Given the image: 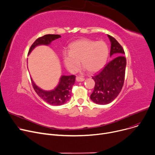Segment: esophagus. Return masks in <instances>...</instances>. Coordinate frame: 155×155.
<instances>
[{"label": "esophagus", "mask_w": 155, "mask_h": 155, "mask_svg": "<svg viewBox=\"0 0 155 155\" xmlns=\"http://www.w3.org/2000/svg\"><path fill=\"white\" fill-rule=\"evenodd\" d=\"M76 80H77V81H83L85 80V78L83 77H77Z\"/></svg>", "instance_id": "1"}]
</instances>
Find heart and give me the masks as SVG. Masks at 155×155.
<instances>
[{
	"instance_id": "b5f03b06",
	"label": "heart",
	"mask_w": 155,
	"mask_h": 155,
	"mask_svg": "<svg viewBox=\"0 0 155 155\" xmlns=\"http://www.w3.org/2000/svg\"><path fill=\"white\" fill-rule=\"evenodd\" d=\"M109 48L104 41L84 38L72 42L68 51L62 55L64 64L71 73L76 72L81 65L91 73L98 71L104 67L107 60Z\"/></svg>"
}]
</instances>
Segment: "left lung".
I'll return each instance as SVG.
<instances>
[{
	"label": "left lung",
	"instance_id": "1",
	"mask_svg": "<svg viewBox=\"0 0 155 155\" xmlns=\"http://www.w3.org/2000/svg\"><path fill=\"white\" fill-rule=\"evenodd\" d=\"M111 42L110 57H115L92 77L95 82L90 99L98 105H107L119 95L124 84L127 60L117 40L108 35Z\"/></svg>",
	"mask_w": 155,
	"mask_h": 155
}]
</instances>
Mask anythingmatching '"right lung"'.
Returning a JSON list of instances; mask_svg holds the SVG:
<instances>
[{"label":"right lung","instance_id":"obj_1","mask_svg":"<svg viewBox=\"0 0 155 155\" xmlns=\"http://www.w3.org/2000/svg\"><path fill=\"white\" fill-rule=\"evenodd\" d=\"M60 35L47 34L37 38L34 44L30 47L28 51V54H30L36 47L38 45H48L52 41L60 38ZM32 86L37 95L47 104L58 106L61 105L68 101L71 96L72 87L75 84V75H62L59 80L58 84L54 89L50 91L44 90L38 87L31 78Z\"/></svg>","mask_w":155,"mask_h":155}]
</instances>
